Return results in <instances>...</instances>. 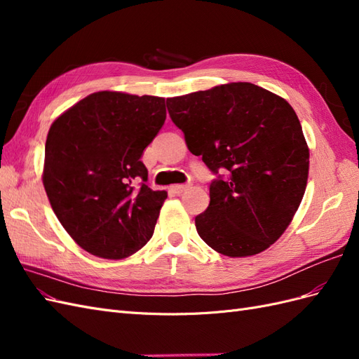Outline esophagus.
<instances>
[{
    "mask_svg": "<svg viewBox=\"0 0 359 359\" xmlns=\"http://www.w3.org/2000/svg\"><path fill=\"white\" fill-rule=\"evenodd\" d=\"M190 189V184H177V186H172L170 191L175 194H181L184 191H187Z\"/></svg>",
    "mask_w": 359,
    "mask_h": 359,
    "instance_id": "1",
    "label": "esophagus"
}]
</instances>
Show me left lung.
<instances>
[{
	"instance_id": "obj_1",
	"label": "left lung",
	"mask_w": 359,
	"mask_h": 359,
	"mask_svg": "<svg viewBox=\"0 0 359 359\" xmlns=\"http://www.w3.org/2000/svg\"><path fill=\"white\" fill-rule=\"evenodd\" d=\"M190 153L211 172L210 205L194 223L229 257L264 252L283 235L307 187L310 153L299 119L280 95L232 82L166 100Z\"/></svg>"
}]
</instances>
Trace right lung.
<instances>
[{"mask_svg": "<svg viewBox=\"0 0 359 359\" xmlns=\"http://www.w3.org/2000/svg\"><path fill=\"white\" fill-rule=\"evenodd\" d=\"M165 119L163 97L99 91L52 123L43 186L60 223L85 252L124 259L153 236L168 193L147 186L140 157Z\"/></svg>", "mask_w": 359, "mask_h": 359, "instance_id": "add662e5", "label": "right lung"}]
</instances>
